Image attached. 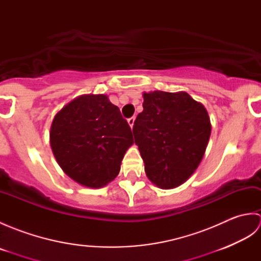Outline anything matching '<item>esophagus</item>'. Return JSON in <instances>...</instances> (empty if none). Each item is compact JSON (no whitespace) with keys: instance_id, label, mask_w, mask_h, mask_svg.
<instances>
[{"instance_id":"1","label":"esophagus","mask_w":261,"mask_h":261,"mask_svg":"<svg viewBox=\"0 0 261 261\" xmlns=\"http://www.w3.org/2000/svg\"><path fill=\"white\" fill-rule=\"evenodd\" d=\"M135 120H136L135 116H131V118L127 119V123H129V125H130L131 127L134 126V124H135Z\"/></svg>"}]
</instances>
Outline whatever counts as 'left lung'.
Here are the masks:
<instances>
[{"instance_id":"left-lung-1","label":"left lung","mask_w":261,"mask_h":261,"mask_svg":"<svg viewBox=\"0 0 261 261\" xmlns=\"http://www.w3.org/2000/svg\"><path fill=\"white\" fill-rule=\"evenodd\" d=\"M142 107L132 131L148 178L165 190L179 186L198 167L207 147L206 110L186 92L143 93Z\"/></svg>"}]
</instances>
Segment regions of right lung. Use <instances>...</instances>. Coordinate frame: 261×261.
<instances>
[{
	"label": "right lung",
	"mask_w": 261,
	"mask_h": 261,
	"mask_svg": "<svg viewBox=\"0 0 261 261\" xmlns=\"http://www.w3.org/2000/svg\"><path fill=\"white\" fill-rule=\"evenodd\" d=\"M131 127L107 95H83L55 116L50 145L57 163L71 179L87 187L113 180L126 149Z\"/></svg>",
	"instance_id": "add662e5"
}]
</instances>
